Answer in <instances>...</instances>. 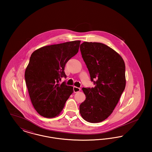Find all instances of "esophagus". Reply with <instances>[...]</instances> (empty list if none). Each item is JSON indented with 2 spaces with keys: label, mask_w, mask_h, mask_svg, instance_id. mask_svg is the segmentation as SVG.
Wrapping results in <instances>:
<instances>
[{
  "label": "esophagus",
  "mask_w": 152,
  "mask_h": 152,
  "mask_svg": "<svg viewBox=\"0 0 152 152\" xmlns=\"http://www.w3.org/2000/svg\"><path fill=\"white\" fill-rule=\"evenodd\" d=\"M80 91V88H78L77 87H73V91L75 93H76V92H78Z\"/></svg>",
  "instance_id": "1"
}]
</instances>
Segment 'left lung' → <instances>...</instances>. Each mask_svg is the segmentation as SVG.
I'll list each match as a JSON object with an SVG mask.
<instances>
[{"label": "left lung", "mask_w": 152, "mask_h": 152, "mask_svg": "<svg viewBox=\"0 0 152 152\" xmlns=\"http://www.w3.org/2000/svg\"><path fill=\"white\" fill-rule=\"evenodd\" d=\"M80 51L94 88H83L86 99L80 113L88 122L100 123L111 115L126 85L125 65L121 56L101 43L84 42Z\"/></svg>", "instance_id": "left-lung-1"}]
</instances>
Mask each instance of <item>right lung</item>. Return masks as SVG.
<instances>
[{
    "mask_svg": "<svg viewBox=\"0 0 152 152\" xmlns=\"http://www.w3.org/2000/svg\"><path fill=\"white\" fill-rule=\"evenodd\" d=\"M80 40L43 47L34 51L25 71L31 101L42 116H58L73 92V87L59 83L66 78L64 67L79 51Z\"/></svg>",
    "mask_w": 152,
    "mask_h": 152,
    "instance_id": "add662e5",
    "label": "right lung"
}]
</instances>
